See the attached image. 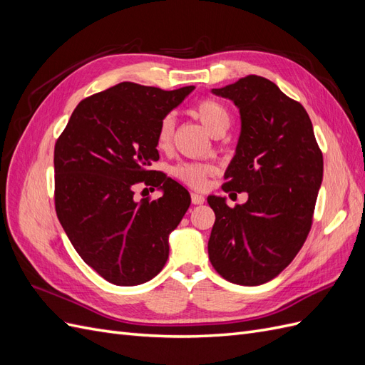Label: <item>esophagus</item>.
Instances as JSON below:
<instances>
[{"label":"esophagus","instance_id":"esophagus-1","mask_svg":"<svg viewBox=\"0 0 365 365\" xmlns=\"http://www.w3.org/2000/svg\"><path fill=\"white\" fill-rule=\"evenodd\" d=\"M192 202L195 205H200V204H204L205 202V197L200 193H192Z\"/></svg>","mask_w":365,"mask_h":365}]
</instances>
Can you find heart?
Instances as JSON below:
<instances>
[{"instance_id":"obj_1","label":"heart","mask_w":365,"mask_h":365,"mask_svg":"<svg viewBox=\"0 0 365 365\" xmlns=\"http://www.w3.org/2000/svg\"><path fill=\"white\" fill-rule=\"evenodd\" d=\"M195 117L201 121V125L213 137L222 135L228 129L231 115L228 109L213 98H202L193 108ZM173 118L170 115L164 117L157 130V148L164 150L170 146L173 137ZM216 173L215 164L212 163H192L185 161L176 164L172 169V175L176 176L184 184L193 187V189H204L207 180Z\"/></svg>"}]
</instances>
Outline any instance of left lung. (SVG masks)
Returning a JSON list of instances; mask_svg holds the SVG:
<instances>
[{
	"instance_id": "left-lung-1",
	"label": "left lung",
	"mask_w": 365,
	"mask_h": 365,
	"mask_svg": "<svg viewBox=\"0 0 365 365\" xmlns=\"http://www.w3.org/2000/svg\"><path fill=\"white\" fill-rule=\"evenodd\" d=\"M213 94L240 113L236 155L224 192H247L248 201L228 207L208 196L216 215L208 259L231 283L257 286L294 260L311 231L323 181V153L306 109L260 76H247Z\"/></svg>"
}]
</instances>
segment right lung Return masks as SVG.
Masks as SVG:
<instances>
[{
	"label": "right lung",
	"mask_w": 365,
	"mask_h": 365,
	"mask_svg": "<svg viewBox=\"0 0 365 365\" xmlns=\"http://www.w3.org/2000/svg\"><path fill=\"white\" fill-rule=\"evenodd\" d=\"M195 90L164 91L121 82L76 106L54 146V205L77 254L117 286L146 283L169 257V235L190 195L157 170L161 120ZM145 180L163 196L135 202L131 187Z\"/></svg>",
	"instance_id": "obj_1"
}]
</instances>
